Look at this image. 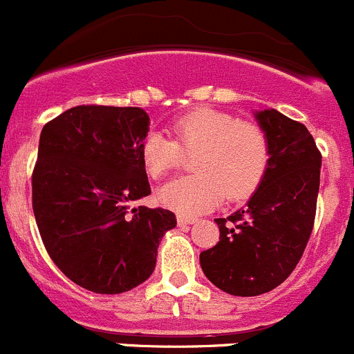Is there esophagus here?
Instances as JSON below:
<instances>
[{"label": "esophagus", "mask_w": 354, "mask_h": 354, "mask_svg": "<svg viewBox=\"0 0 354 354\" xmlns=\"http://www.w3.org/2000/svg\"><path fill=\"white\" fill-rule=\"evenodd\" d=\"M196 218H192V216H185V215H177V223L180 227L184 225H191V223H194Z\"/></svg>", "instance_id": "1"}]
</instances>
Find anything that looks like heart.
<instances>
[{
  "label": "heart",
  "mask_w": 354,
  "mask_h": 354,
  "mask_svg": "<svg viewBox=\"0 0 354 354\" xmlns=\"http://www.w3.org/2000/svg\"><path fill=\"white\" fill-rule=\"evenodd\" d=\"M172 131L176 139L151 132L141 148L151 178L178 169L184 153H198L192 160L196 174L178 177L158 191L163 206L192 216L215 208L223 196L239 201L257 191L270 160V142L260 125L225 111L198 108L177 118Z\"/></svg>",
  "instance_id": "b5f03b06"
}]
</instances>
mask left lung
<instances>
[{
  "instance_id": "obj_1",
  "label": "left lung",
  "mask_w": 354,
  "mask_h": 354,
  "mask_svg": "<svg viewBox=\"0 0 354 354\" xmlns=\"http://www.w3.org/2000/svg\"><path fill=\"white\" fill-rule=\"evenodd\" d=\"M270 160L244 208L216 218L220 241L199 254L212 284L232 296H258L295 270L311 236L320 187L322 155L313 136L281 111L260 110Z\"/></svg>"
}]
</instances>
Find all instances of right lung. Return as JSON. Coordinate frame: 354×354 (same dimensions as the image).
Here are the masks:
<instances>
[{
	"instance_id": "obj_1",
	"label": "right lung",
	"mask_w": 354,
	"mask_h": 354,
	"mask_svg": "<svg viewBox=\"0 0 354 354\" xmlns=\"http://www.w3.org/2000/svg\"><path fill=\"white\" fill-rule=\"evenodd\" d=\"M149 117L138 106L84 104L41 131L32 208L55 265L80 288L120 295L148 281L176 215L131 205L151 194L141 148Z\"/></svg>"
}]
</instances>
